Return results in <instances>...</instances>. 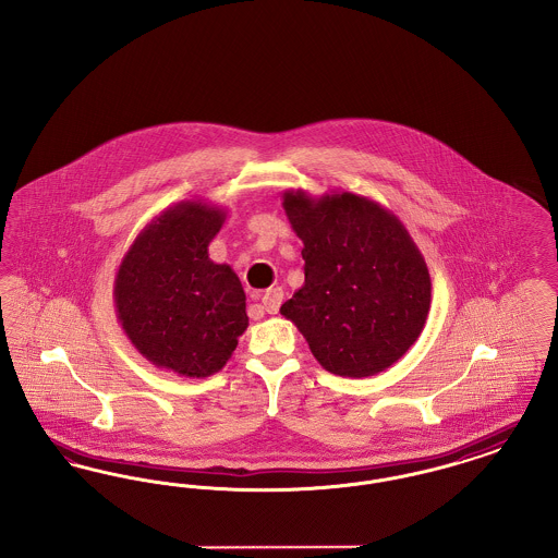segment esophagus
I'll return each mask as SVG.
<instances>
[{
  "mask_svg": "<svg viewBox=\"0 0 558 558\" xmlns=\"http://www.w3.org/2000/svg\"><path fill=\"white\" fill-rule=\"evenodd\" d=\"M282 299H284V292H282L280 287L267 289V291L262 294V305H257V307L264 310L267 314H278V310H280V305H282Z\"/></svg>",
  "mask_w": 558,
  "mask_h": 558,
  "instance_id": "34e87169",
  "label": "esophagus"
}]
</instances>
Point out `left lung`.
Returning <instances> with one entry per match:
<instances>
[{
  "label": "left lung",
  "instance_id": "left-lung-1",
  "mask_svg": "<svg viewBox=\"0 0 558 558\" xmlns=\"http://www.w3.org/2000/svg\"><path fill=\"white\" fill-rule=\"evenodd\" d=\"M282 207L303 240L305 282L280 314L324 371L362 378L393 366L430 310L425 257L398 215L353 192L287 190Z\"/></svg>",
  "mask_w": 558,
  "mask_h": 558
}]
</instances>
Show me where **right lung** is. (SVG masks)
Instances as JSON below:
<instances>
[{"label":"right lung","mask_w":558,"mask_h":558,"mask_svg":"<svg viewBox=\"0 0 558 558\" xmlns=\"http://www.w3.org/2000/svg\"><path fill=\"white\" fill-rule=\"evenodd\" d=\"M226 211L182 201L135 236L114 276L117 318L157 368L187 378L221 371L248 326L239 276L209 259Z\"/></svg>","instance_id":"1"}]
</instances>
